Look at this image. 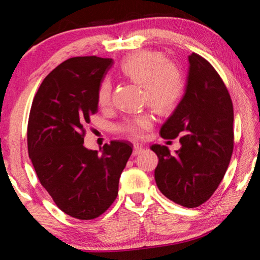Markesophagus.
Listing matches in <instances>:
<instances>
[{"mask_svg":"<svg viewBox=\"0 0 260 260\" xmlns=\"http://www.w3.org/2000/svg\"><path fill=\"white\" fill-rule=\"evenodd\" d=\"M144 151V148L142 146H140V144H134L133 147V155L134 156H138L140 153H142Z\"/></svg>","mask_w":260,"mask_h":260,"instance_id":"esophagus-1","label":"esophagus"}]
</instances>
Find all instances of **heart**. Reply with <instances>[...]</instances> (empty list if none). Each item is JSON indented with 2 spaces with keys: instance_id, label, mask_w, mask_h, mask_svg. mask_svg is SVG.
Masks as SVG:
<instances>
[{
  "instance_id": "heart-1",
  "label": "heart",
  "mask_w": 260,
  "mask_h": 260,
  "mask_svg": "<svg viewBox=\"0 0 260 260\" xmlns=\"http://www.w3.org/2000/svg\"><path fill=\"white\" fill-rule=\"evenodd\" d=\"M119 73L135 85L142 86L144 102L160 114L172 112L184 94L186 81L182 71L167 61L161 52L141 50L127 56L119 65ZM111 91V82L109 79H103L96 94L100 107H108ZM151 126L152 117L142 113L125 120L118 128L131 139H139Z\"/></svg>"
}]
</instances>
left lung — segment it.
I'll return each instance as SVG.
<instances>
[{"mask_svg": "<svg viewBox=\"0 0 260 260\" xmlns=\"http://www.w3.org/2000/svg\"><path fill=\"white\" fill-rule=\"evenodd\" d=\"M186 91L172 116L160 128L164 139L180 136L181 148L153 144L158 156L157 187L184 208L205 203L223 179L234 149V112L231 95L218 72L203 57H188Z\"/></svg>", "mask_w": 260, "mask_h": 260, "instance_id": "obj_1", "label": "left lung"}]
</instances>
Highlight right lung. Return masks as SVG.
Segmentation results:
<instances>
[{
    "mask_svg": "<svg viewBox=\"0 0 260 260\" xmlns=\"http://www.w3.org/2000/svg\"><path fill=\"white\" fill-rule=\"evenodd\" d=\"M111 58L72 57L39 87L27 125L28 155L43 188L64 213L91 220L117 199L132 144L105 143L101 153L83 147L85 127L98 112V88Z\"/></svg>",
    "mask_w": 260,
    "mask_h": 260,
    "instance_id": "1",
    "label": "right lung"
}]
</instances>
